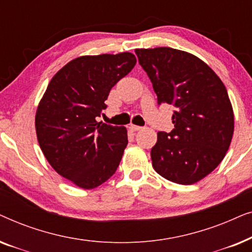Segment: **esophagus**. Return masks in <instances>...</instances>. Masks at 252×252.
I'll return each instance as SVG.
<instances>
[{
  "label": "esophagus",
  "instance_id": "34e87169",
  "mask_svg": "<svg viewBox=\"0 0 252 252\" xmlns=\"http://www.w3.org/2000/svg\"><path fill=\"white\" fill-rule=\"evenodd\" d=\"M129 129L133 130V132H137V130L142 129V127H141V126H136V125H130V126H129Z\"/></svg>",
  "mask_w": 252,
  "mask_h": 252
}]
</instances>
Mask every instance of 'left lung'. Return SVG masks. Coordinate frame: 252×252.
Segmentation results:
<instances>
[{
  "label": "left lung",
  "mask_w": 252,
  "mask_h": 252,
  "mask_svg": "<svg viewBox=\"0 0 252 252\" xmlns=\"http://www.w3.org/2000/svg\"><path fill=\"white\" fill-rule=\"evenodd\" d=\"M153 82L158 104H173L174 128L159 132L153 167L179 185H192L223 159L234 133V112L225 85L195 55L173 48L135 49Z\"/></svg>",
  "instance_id": "1"
}]
</instances>
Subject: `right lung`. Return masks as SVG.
I'll return each mask as SVG.
<instances>
[{"label": "right lung", "instance_id": "right-lung-1", "mask_svg": "<svg viewBox=\"0 0 252 252\" xmlns=\"http://www.w3.org/2000/svg\"><path fill=\"white\" fill-rule=\"evenodd\" d=\"M130 53L74 58L51 79L37 105L35 130L48 163L84 189L112 177L128 143L127 129L97 122L111 88L132 71Z\"/></svg>", "mask_w": 252, "mask_h": 252}]
</instances>
